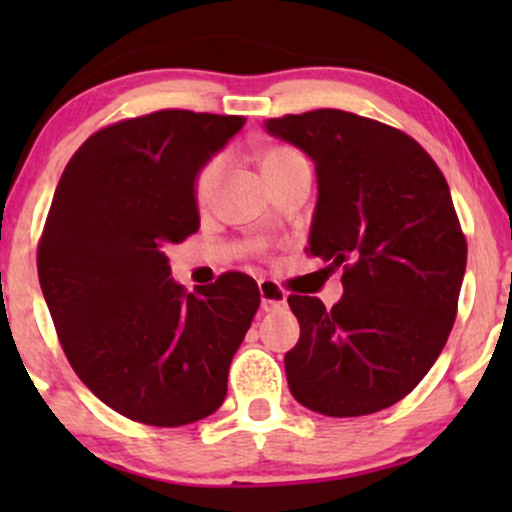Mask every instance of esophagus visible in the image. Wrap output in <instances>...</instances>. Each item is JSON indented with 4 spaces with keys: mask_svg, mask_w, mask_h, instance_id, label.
<instances>
[{
    "mask_svg": "<svg viewBox=\"0 0 512 512\" xmlns=\"http://www.w3.org/2000/svg\"><path fill=\"white\" fill-rule=\"evenodd\" d=\"M260 298H262V310L269 313V310L284 308L286 305V291L276 284L274 279H260Z\"/></svg>",
    "mask_w": 512,
    "mask_h": 512,
    "instance_id": "esophagus-1",
    "label": "esophagus"
}]
</instances>
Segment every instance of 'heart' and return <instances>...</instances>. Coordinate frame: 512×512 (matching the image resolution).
<instances>
[{
	"label": "heart",
	"mask_w": 512,
	"mask_h": 512,
	"mask_svg": "<svg viewBox=\"0 0 512 512\" xmlns=\"http://www.w3.org/2000/svg\"><path fill=\"white\" fill-rule=\"evenodd\" d=\"M296 158H301V154L289 149V146H269V149L262 151L257 161H260L264 178L272 182L279 178V175L284 173V170L289 168ZM221 170H223L221 156L209 158L207 163H202V166H199V170L195 173V180H192V195H195L197 204L209 202L211 192H214L216 182H219V178H221Z\"/></svg>",
	"instance_id": "b5f03b06"
}]
</instances>
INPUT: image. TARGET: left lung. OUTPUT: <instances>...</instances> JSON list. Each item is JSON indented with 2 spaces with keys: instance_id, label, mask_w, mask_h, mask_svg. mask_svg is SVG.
I'll return each mask as SVG.
<instances>
[{
  "instance_id": "obj_1",
  "label": "left lung",
  "mask_w": 512,
  "mask_h": 512,
  "mask_svg": "<svg viewBox=\"0 0 512 512\" xmlns=\"http://www.w3.org/2000/svg\"><path fill=\"white\" fill-rule=\"evenodd\" d=\"M313 158L310 257L342 267V301L289 296L301 339L284 356L291 395L325 416H366L407 397L457 317L467 240L450 187L402 129L346 110L264 122Z\"/></svg>"
}]
</instances>
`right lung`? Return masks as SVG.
Returning a JSON list of instances; mask_svg holds the SVG:
<instances>
[{
	"label": "right lung",
	"instance_id": "1",
	"mask_svg": "<svg viewBox=\"0 0 512 512\" xmlns=\"http://www.w3.org/2000/svg\"><path fill=\"white\" fill-rule=\"evenodd\" d=\"M240 115L156 110L98 129L69 158L38 243V279L81 383L127 419L185 426L226 399L260 308L248 274L170 279L166 245L197 233L192 180Z\"/></svg>",
	"mask_w": 512,
	"mask_h": 512
}]
</instances>
